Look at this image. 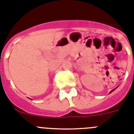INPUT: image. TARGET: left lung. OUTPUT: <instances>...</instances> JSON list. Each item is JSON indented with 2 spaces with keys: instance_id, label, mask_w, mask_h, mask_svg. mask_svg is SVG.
Here are the masks:
<instances>
[{
  "instance_id": "obj_1",
  "label": "left lung",
  "mask_w": 134,
  "mask_h": 134,
  "mask_svg": "<svg viewBox=\"0 0 134 134\" xmlns=\"http://www.w3.org/2000/svg\"><path fill=\"white\" fill-rule=\"evenodd\" d=\"M114 90H115V89H114V90H112V91H111V92H113V91H114Z\"/></svg>"
}]
</instances>
